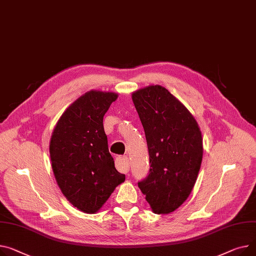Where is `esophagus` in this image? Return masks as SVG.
I'll return each instance as SVG.
<instances>
[{
  "mask_svg": "<svg viewBox=\"0 0 256 256\" xmlns=\"http://www.w3.org/2000/svg\"><path fill=\"white\" fill-rule=\"evenodd\" d=\"M116 164L118 166L119 171H122V173H128L130 170V160L128 158L124 156H118L116 160Z\"/></svg>",
  "mask_w": 256,
  "mask_h": 256,
  "instance_id": "obj_1",
  "label": "esophagus"
}]
</instances>
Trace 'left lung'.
Listing matches in <instances>:
<instances>
[{"label":"left lung","instance_id":"obj_1","mask_svg":"<svg viewBox=\"0 0 256 256\" xmlns=\"http://www.w3.org/2000/svg\"><path fill=\"white\" fill-rule=\"evenodd\" d=\"M149 152L148 176L138 183L152 211L168 214L190 196L202 158V139L192 113L166 88L132 92Z\"/></svg>","mask_w":256,"mask_h":256}]
</instances>
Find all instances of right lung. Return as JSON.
Returning <instances> with one entry per match:
<instances>
[{
    "mask_svg": "<svg viewBox=\"0 0 256 256\" xmlns=\"http://www.w3.org/2000/svg\"><path fill=\"white\" fill-rule=\"evenodd\" d=\"M118 94L90 90L68 108L51 136V166L62 194L74 207L94 214L126 180L108 149L103 118Z\"/></svg>",
    "mask_w": 256,
    "mask_h": 256,
    "instance_id": "obj_1",
    "label": "right lung"
}]
</instances>
